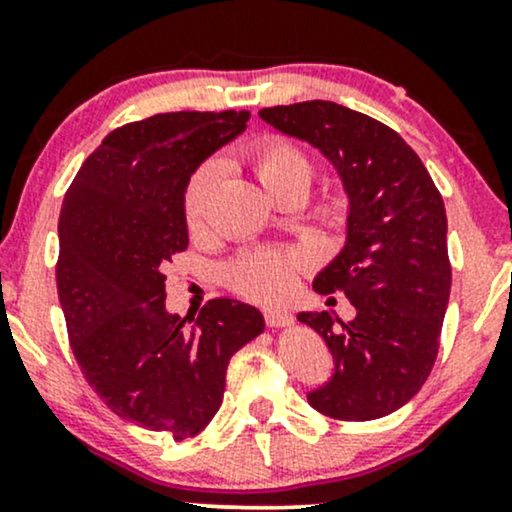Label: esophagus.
I'll list each match as a JSON object with an SVG mask.
<instances>
[{
  "instance_id": "esophagus-1",
  "label": "esophagus",
  "mask_w": 512,
  "mask_h": 512,
  "mask_svg": "<svg viewBox=\"0 0 512 512\" xmlns=\"http://www.w3.org/2000/svg\"><path fill=\"white\" fill-rule=\"evenodd\" d=\"M264 320H267L269 327H286L293 322V315L284 308H267L264 310Z\"/></svg>"
}]
</instances>
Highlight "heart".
I'll return each instance as SVG.
<instances>
[{
  "instance_id": "b5f03b06",
  "label": "heart",
  "mask_w": 512,
  "mask_h": 512,
  "mask_svg": "<svg viewBox=\"0 0 512 512\" xmlns=\"http://www.w3.org/2000/svg\"><path fill=\"white\" fill-rule=\"evenodd\" d=\"M255 173L267 192L286 180H301L308 185L310 163L291 144L264 142L255 151ZM216 180H219V166L216 163H204L192 175L185 192V216L192 228L199 226L207 216ZM298 269H301V257L289 255V252H257V255H250L248 260L233 267L231 281L236 291L243 293L245 298L274 303L293 291Z\"/></svg>"
}]
</instances>
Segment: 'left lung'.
I'll list each match as a JSON object with an SVG mask.
<instances>
[{
    "mask_svg": "<svg viewBox=\"0 0 512 512\" xmlns=\"http://www.w3.org/2000/svg\"><path fill=\"white\" fill-rule=\"evenodd\" d=\"M276 132L330 161L346 195L344 245L317 272V293L344 291L356 315L303 310L332 351L310 407L370 421L409 402L431 373L450 298L448 216L431 175L395 129L330 101L260 110Z\"/></svg>",
    "mask_w": 512,
    "mask_h": 512,
    "instance_id": "left-lung-1",
    "label": "left lung"
}]
</instances>
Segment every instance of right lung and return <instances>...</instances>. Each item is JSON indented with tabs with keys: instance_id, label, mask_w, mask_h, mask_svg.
Segmentation results:
<instances>
[{
	"instance_id": "add662e5",
	"label": "right lung",
	"mask_w": 512,
	"mask_h": 512,
	"mask_svg": "<svg viewBox=\"0 0 512 512\" xmlns=\"http://www.w3.org/2000/svg\"><path fill=\"white\" fill-rule=\"evenodd\" d=\"M248 120V110H185L115 129L62 202L57 293L76 361L117 416L175 440L207 428L228 361L264 330L260 310L236 298L180 320L163 274L190 240V178Z\"/></svg>"
}]
</instances>
